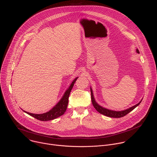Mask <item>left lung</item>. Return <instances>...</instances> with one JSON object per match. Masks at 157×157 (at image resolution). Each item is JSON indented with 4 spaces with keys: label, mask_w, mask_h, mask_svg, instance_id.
Masks as SVG:
<instances>
[{
    "label": "left lung",
    "mask_w": 157,
    "mask_h": 157,
    "mask_svg": "<svg viewBox=\"0 0 157 157\" xmlns=\"http://www.w3.org/2000/svg\"><path fill=\"white\" fill-rule=\"evenodd\" d=\"M136 52L137 53H140L138 49L136 50ZM90 89H91V93L92 103H93V106L96 109V110L100 114H101L102 115H104L105 116H107V117H110L119 118V117H122L126 116L127 114H128L130 113V112H131L132 110H133L134 109H135L136 107H137L142 101V99L138 104H136L135 105H133L131 107H129V108H128L127 109H125V110H123L116 111V110H110V109H106V108H104V107H102L101 105H100L99 104H98L97 103V102L96 101V100L94 99V97L93 89L91 87H90Z\"/></svg>",
    "instance_id": "left-lung-1"
}]
</instances>
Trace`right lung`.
I'll return each mask as SVG.
<instances>
[{
    "mask_svg": "<svg viewBox=\"0 0 157 157\" xmlns=\"http://www.w3.org/2000/svg\"><path fill=\"white\" fill-rule=\"evenodd\" d=\"M78 77L75 78L69 87L66 89V91L64 92L63 96H62L61 99L59 100V101L49 111L45 113H43V114H32L28 113V112H26L23 110L24 112H25V113L28 114L29 115L33 117L34 118L41 121H51L55 119H56L57 117L63 115L64 113L66 110L67 106H68V98L70 96V94L71 93V89L74 86L75 82L76 81ZM22 110V109H21Z\"/></svg>",
    "mask_w": 157,
    "mask_h": 157,
    "instance_id": "right-lung-1",
    "label": "right lung"
}]
</instances>
